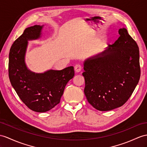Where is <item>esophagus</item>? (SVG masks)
<instances>
[{"mask_svg":"<svg viewBox=\"0 0 147 147\" xmlns=\"http://www.w3.org/2000/svg\"><path fill=\"white\" fill-rule=\"evenodd\" d=\"M74 70L76 72H79L82 70V66L79 65V64H77V65H76V66L74 67Z\"/></svg>","mask_w":147,"mask_h":147,"instance_id":"esophagus-1","label":"esophagus"}]
</instances>
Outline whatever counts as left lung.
I'll list each match as a JSON object with an SVG mask.
<instances>
[{
	"instance_id": "obj_1",
	"label": "left lung",
	"mask_w": 147,
	"mask_h": 147,
	"mask_svg": "<svg viewBox=\"0 0 147 147\" xmlns=\"http://www.w3.org/2000/svg\"><path fill=\"white\" fill-rule=\"evenodd\" d=\"M105 51L84 62L85 95L96 110L109 111L122 106L130 97L140 77L137 43L125 28Z\"/></svg>"
}]
</instances>
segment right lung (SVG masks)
<instances>
[{"label":"right lung","instance_id":"obj_1","mask_svg":"<svg viewBox=\"0 0 147 147\" xmlns=\"http://www.w3.org/2000/svg\"><path fill=\"white\" fill-rule=\"evenodd\" d=\"M43 26L26 28L15 40L9 52V76L11 85L26 105L36 112H45L60 103L67 84L74 76V67L61 70L35 73L28 69L26 54L28 41L42 37Z\"/></svg>","mask_w":147,"mask_h":147}]
</instances>
